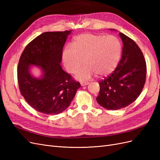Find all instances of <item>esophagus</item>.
Wrapping results in <instances>:
<instances>
[{
  "mask_svg": "<svg viewBox=\"0 0 160 160\" xmlns=\"http://www.w3.org/2000/svg\"><path fill=\"white\" fill-rule=\"evenodd\" d=\"M89 84V82H81V86H85Z\"/></svg>",
  "mask_w": 160,
  "mask_h": 160,
  "instance_id": "esophagus-1",
  "label": "esophagus"
}]
</instances>
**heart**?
Instances as JSON below:
<instances>
[{"mask_svg":"<svg viewBox=\"0 0 160 160\" xmlns=\"http://www.w3.org/2000/svg\"><path fill=\"white\" fill-rule=\"evenodd\" d=\"M122 46L118 37L85 33L74 38L73 46L67 45L62 52V61L66 69L81 81L89 79L95 73L103 77L111 73L117 67ZM84 61H83V59Z\"/></svg>","mask_w":160,"mask_h":160,"instance_id":"b5f03b06","label":"heart"}]
</instances>
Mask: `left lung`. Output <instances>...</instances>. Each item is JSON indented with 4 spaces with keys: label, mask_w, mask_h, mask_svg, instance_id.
Here are the masks:
<instances>
[{
    "label": "left lung",
    "mask_w": 160,
    "mask_h": 160,
    "mask_svg": "<svg viewBox=\"0 0 160 160\" xmlns=\"http://www.w3.org/2000/svg\"><path fill=\"white\" fill-rule=\"evenodd\" d=\"M123 42L122 57L109 77L99 82L98 103L107 109L127 107L142 93L146 79V62L143 53L133 40L119 32Z\"/></svg>",
    "instance_id": "left-lung-1"
}]
</instances>
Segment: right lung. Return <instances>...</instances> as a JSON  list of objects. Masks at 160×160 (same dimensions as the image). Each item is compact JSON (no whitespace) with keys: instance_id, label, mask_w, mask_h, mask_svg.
Here are the masks:
<instances>
[{"instance_id":"obj_1","label":"right lung","mask_w":160,"mask_h":160,"mask_svg":"<svg viewBox=\"0 0 160 160\" xmlns=\"http://www.w3.org/2000/svg\"><path fill=\"white\" fill-rule=\"evenodd\" d=\"M71 31L46 32L30 42L17 67L19 89L31 107L47 115H57L70 105L81 85L62 70V49ZM31 65L40 67L41 78L31 75Z\"/></svg>"}]
</instances>
